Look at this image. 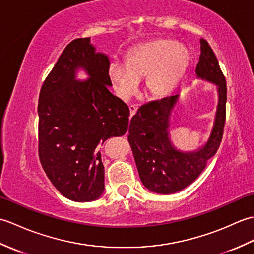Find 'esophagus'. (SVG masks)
<instances>
[{
	"instance_id": "1",
	"label": "esophagus",
	"mask_w": 254,
	"mask_h": 254,
	"mask_svg": "<svg viewBox=\"0 0 254 254\" xmlns=\"http://www.w3.org/2000/svg\"><path fill=\"white\" fill-rule=\"evenodd\" d=\"M128 108H130V119H131L134 115H135V112L137 110V107L135 105H130V106H128Z\"/></svg>"
}]
</instances>
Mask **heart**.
I'll use <instances>...</instances> for the list:
<instances>
[{
    "instance_id": "obj_1",
    "label": "heart",
    "mask_w": 254,
    "mask_h": 254,
    "mask_svg": "<svg viewBox=\"0 0 254 254\" xmlns=\"http://www.w3.org/2000/svg\"><path fill=\"white\" fill-rule=\"evenodd\" d=\"M189 63V52L174 40L156 39L134 49L127 60H113L108 69L116 94L128 100L138 90L141 78L154 98L172 93Z\"/></svg>"
}]
</instances>
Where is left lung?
<instances>
[{
  "label": "left lung",
  "mask_w": 254,
  "mask_h": 254,
  "mask_svg": "<svg viewBox=\"0 0 254 254\" xmlns=\"http://www.w3.org/2000/svg\"><path fill=\"white\" fill-rule=\"evenodd\" d=\"M201 56L196 65L197 77L217 85L218 105L213 130L206 144L195 152H180L169 138V119L178 95L150 101L138 108L128 127V143L143 185L148 190L171 194L182 190L196 179L216 154L222 142L227 86L216 56L208 42L202 39Z\"/></svg>",
  "instance_id": "1"
}]
</instances>
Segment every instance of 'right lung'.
Wrapping results in <instances>:
<instances>
[{
	"mask_svg": "<svg viewBox=\"0 0 254 254\" xmlns=\"http://www.w3.org/2000/svg\"><path fill=\"white\" fill-rule=\"evenodd\" d=\"M109 65L90 38H78L65 47L40 89V163L57 190L75 202L101 195L105 170L100 146L127 131L130 110L108 89L112 85ZM79 67L90 76L84 82L74 79Z\"/></svg>",
	"mask_w": 254,
	"mask_h": 254,
	"instance_id": "add662e5",
	"label": "right lung"
}]
</instances>
